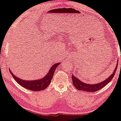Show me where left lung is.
<instances>
[{
    "mask_svg": "<svg viewBox=\"0 0 121 121\" xmlns=\"http://www.w3.org/2000/svg\"><path fill=\"white\" fill-rule=\"evenodd\" d=\"M117 62H118V61H117ZM117 65L118 64L117 63L116 67H115V70H113V73H111V75H110L108 78H106V80H104L103 81L99 82V83H85V82L81 81V80L78 79V78H77L76 76H74V75L73 74L71 78H72L73 85L75 86V88L78 89V90L84 91H86V92H96V91L100 90V89L103 88L104 86H105L107 84H108L111 81V80L112 79V78L115 76V73H116V69L117 68Z\"/></svg>",
    "mask_w": 121,
    "mask_h": 121,
    "instance_id": "left-lung-1",
    "label": "left lung"
}]
</instances>
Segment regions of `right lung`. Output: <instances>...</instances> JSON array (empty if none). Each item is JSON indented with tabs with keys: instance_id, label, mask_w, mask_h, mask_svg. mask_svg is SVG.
<instances>
[{
	"instance_id": "1",
	"label": "right lung",
	"mask_w": 121,
	"mask_h": 121,
	"mask_svg": "<svg viewBox=\"0 0 121 121\" xmlns=\"http://www.w3.org/2000/svg\"><path fill=\"white\" fill-rule=\"evenodd\" d=\"M60 62L54 64L49 69L48 72L46 73L44 77L39 78V79L35 80H26L21 79V78H19L15 76L14 73H12V71L10 70V68L9 70L15 81L21 86L31 91H40L45 90L48 86V85L51 83L52 78H53L57 66L60 65Z\"/></svg>"
}]
</instances>
